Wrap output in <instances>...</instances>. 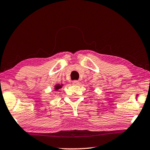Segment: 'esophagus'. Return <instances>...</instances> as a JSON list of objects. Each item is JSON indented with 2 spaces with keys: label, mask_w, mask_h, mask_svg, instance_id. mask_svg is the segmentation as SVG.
Listing matches in <instances>:
<instances>
[{
  "label": "esophagus",
  "mask_w": 150,
  "mask_h": 150,
  "mask_svg": "<svg viewBox=\"0 0 150 150\" xmlns=\"http://www.w3.org/2000/svg\"><path fill=\"white\" fill-rule=\"evenodd\" d=\"M72 84H73V85H79V81H77V80L73 81H72Z\"/></svg>",
  "instance_id": "34e87169"
}]
</instances>
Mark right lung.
I'll return each mask as SVG.
<instances>
[{
	"instance_id": "add662e5",
	"label": "right lung",
	"mask_w": 150,
	"mask_h": 150,
	"mask_svg": "<svg viewBox=\"0 0 150 150\" xmlns=\"http://www.w3.org/2000/svg\"><path fill=\"white\" fill-rule=\"evenodd\" d=\"M63 84H56L54 86L55 91H59L60 88H62L63 87Z\"/></svg>"
}]
</instances>
